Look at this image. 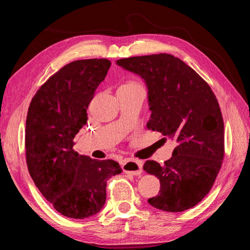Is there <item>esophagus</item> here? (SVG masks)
<instances>
[{
    "label": "esophagus",
    "mask_w": 250,
    "mask_h": 250,
    "mask_svg": "<svg viewBox=\"0 0 250 250\" xmlns=\"http://www.w3.org/2000/svg\"><path fill=\"white\" fill-rule=\"evenodd\" d=\"M143 163L141 161L127 160L123 164V171L125 173L131 174V175H140L142 173Z\"/></svg>",
    "instance_id": "esophagus-1"
}]
</instances>
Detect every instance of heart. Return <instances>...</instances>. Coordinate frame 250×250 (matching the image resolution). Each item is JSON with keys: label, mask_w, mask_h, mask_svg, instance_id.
<instances>
[{"label": "heart", "mask_w": 250, "mask_h": 250, "mask_svg": "<svg viewBox=\"0 0 250 250\" xmlns=\"http://www.w3.org/2000/svg\"><path fill=\"white\" fill-rule=\"evenodd\" d=\"M122 86H124V87H135V86H141V85L139 84V83L134 82V81H129V82L124 83Z\"/></svg>", "instance_id": "heart-1"}]
</instances>
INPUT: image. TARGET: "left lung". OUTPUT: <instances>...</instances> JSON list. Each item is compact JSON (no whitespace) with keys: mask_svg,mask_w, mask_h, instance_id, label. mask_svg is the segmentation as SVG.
Returning a JSON list of instances; mask_svg holds the SVG:
<instances>
[{"mask_svg":"<svg viewBox=\"0 0 250 250\" xmlns=\"http://www.w3.org/2000/svg\"><path fill=\"white\" fill-rule=\"evenodd\" d=\"M117 64L146 82L148 129L176 143L164 165L144 164L161 183L149 204L170 213L195 207L210 191L224 157V124L213 90L192 67L166 53L119 59Z\"/></svg>","mask_w":250,"mask_h":250,"instance_id":"obj_1","label":"left lung"}]
</instances>
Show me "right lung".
Returning <instances> with one entry per match:
<instances>
[{"label":"right lung","instance_id":"add662e5","mask_svg":"<svg viewBox=\"0 0 250 250\" xmlns=\"http://www.w3.org/2000/svg\"><path fill=\"white\" fill-rule=\"evenodd\" d=\"M111 62L75 60L43 83L32 98L26 120V161L35 186L62 215L84 219L106 200L107 180L122 172L112 160H93L73 150L86 124V109Z\"/></svg>","mask_w":250,"mask_h":250}]
</instances>
